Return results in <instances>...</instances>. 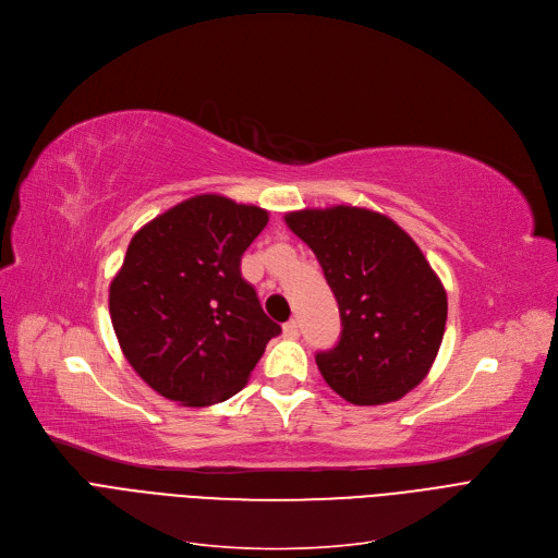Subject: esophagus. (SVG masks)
Instances as JSON below:
<instances>
[{
  "label": "esophagus",
  "mask_w": 558,
  "mask_h": 558,
  "mask_svg": "<svg viewBox=\"0 0 558 558\" xmlns=\"http://www.w3.org/2000/svg\"><path fill=\"white\" fill-rule=\"evenodd\" d=\"M283 336H286V338H298V336H300V325H298V320H290V323L283 325Z\"/></svg>",
  "instance_id": "1"
}]
</instances>
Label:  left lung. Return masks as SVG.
<instances>
[{"label": "left lung", "instance_id": "1", "mask_svg": "<svg viewBox=\"0 0 558 558\" xmlns=\"http://www.w3.org/2000/svg\"><path fill=\"white\" fill-rule=\"evenodd\" d=\"M323 265L338 302L340 338L317 352L325 381L350 404H388L413 390L440 350L447 295L413 238L359 206L286 216Z\"/></svg>", "mask_w": 558, "mask_h": 558}]
</instances>
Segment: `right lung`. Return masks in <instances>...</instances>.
<instances>
[{"instance_id":"right-lung-1","label":"right lung","mask_w":558,"mask_h":558,"mask_svg":"<svg viewBox=\"0 0 558 558\" xmlns=\"http://www.w3.org/2000/svg\"><path fill=\"white\" fill-rule=\"evenodd\" d=\"M268 210L197 195L131 238L109 290L120 348L141 379L181 407L245 388L281 327L263 313L241 258Z\"/></svg>"}]
</instances>
